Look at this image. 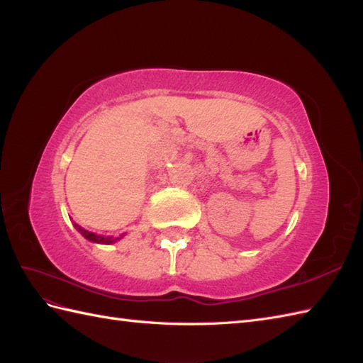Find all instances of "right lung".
Masks as SVG:
<instances>
[{"instance_id": "right-lung-1", "label": "right lung", "mask_w": 363, "mask_h": 363, "mask_svg": "<svg viewBox=\"0 0 363 363\" xmlns=\"http://www.w3.org/2000/svg\"><path fill=\"white\" fill-rule=\"evenodd\" d=\"M74 227L79 230V232L87 239V240H91V242H95V244H106V245H108V244H113V242H116V240H119L121 238L124 236V233L121 235L119 238H113V236H103V235H95V233H92V232H87V230H84V228H82L79 224H75L74 223Z\"/></svg>"}]
</instances>
